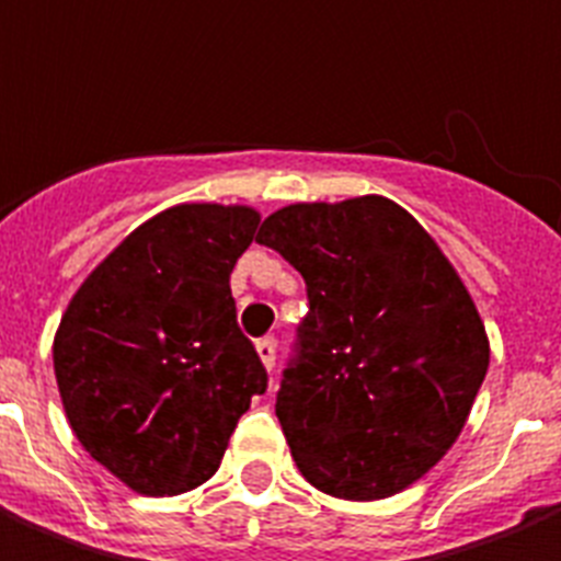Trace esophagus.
I'll return each mask as SVG.
<instances>
[{
    "label": "esophagus",
    "instance_id": "34e87169",
    "mask_svg": "<svg viewBox=\"0 0 561 561\" xmlns=\"http://www.w3.org/2000/svg\"><path fill=\"white\" fill-rule=\"evenodd\" d=\"M255 351H259L261 363H264V368L270 371V368L276 365V342H273V339H259Z\"/></svg>",
    "mask_w": 561,
    "mask_h": 561
}]
</instances>
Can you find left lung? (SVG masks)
<instances>
[{"label": "left lung", "mask_w": 561, "mask_h": 561, "mask_svg": "<svg viewBox=\"0 0 561 561\" xmlns=\"http://www.w3.org/2000/svg\"><path fill=\"white\" fill-rule=\"evenodd\" d=\"M255 240L309 294L276 396L302 479L339 500L401 493L460 437L491 363L458 270L383 196L279 207Z\"/></svg>", "instance_id": "obj_1"}]
</instances>
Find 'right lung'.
I'll use <instances>...</instances> for the list:
<instances>
[{"instance_id":"obj_1","label":"right lung","mask_w":561,"mask_h":561,"mask_svg":"<svg viewBox=\"0 0 561 561\" xmlns=\"http://www.w3.org/2000/svg\"><path fill=\"white\" fill-rule=\"evenodd\" d=\"M259 222L249 205L165 207L91 270L61 314L53 368L65 416L130 491L205 484L267 389L228 285Z\"/></svg>"}]
</instances>
